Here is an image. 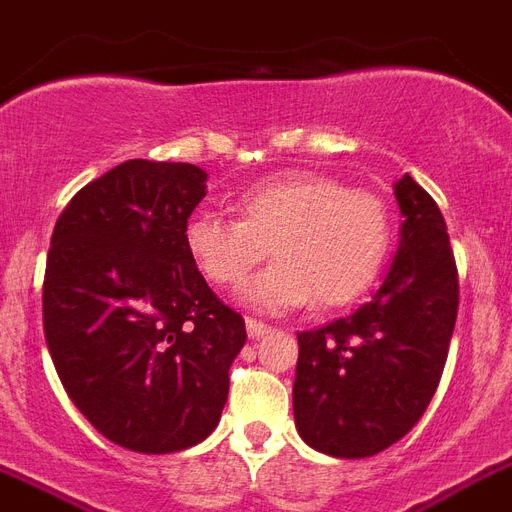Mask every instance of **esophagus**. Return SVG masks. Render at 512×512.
<instances>
[{"mask_svg":"<svg viewBox=\"0 0 512 512\" xmlns=\"http://www.w3.org/2000/svg\"><path fill=\"white\" fill-rule=\"evenodd\" d=\"M270 326L263 321H255V318H247V334L249 339H260L263 334H268Z\"/></svg>","mask_w":512,"mask_h":512,"instance_id":"1","label":"esophagus"}]
</instances>
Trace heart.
Listing matches in <instances>:
<instances>
[{
    "label": "heart",
    "instance_id": "1",
    "mask_svg": "<svg viewBox=\"0 0 512 512\" xmlns=\"http://www.w3.org/2000/svg\"><path fill=\"white\" fill-rule=\"evenodd\" d=\"M239 220L191 215L184 247L215 286H236L265 255L276 263L244 289L257 310H294L307 302L342 307L363 297L392 247L389 205L371 189H344L321 173L257 181L234 202Z\"/></svg>",
    "mask_w": 512,
    "mask_h": 512
}]
</instances>
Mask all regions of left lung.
Returning <instances> with one entry per match:
<instances>
[{
	"mask_svg": "<svg viewBox=\"0 0 512 512\" xmlns=\"http://www.w3.org/2000/svg\"><path fill=\"white\" fill-rule=\"evenodd\" d=\"M400 249L371 302L302 331L294 423L313 450L371 458L426 413L458 318V265L442 210L410 176L394 184Z\"/></svg>",
	"mask_w": 512,
	"mask_h": 512,
	"instance_id": "1",
	"label": "left lung"
}]
</instances>
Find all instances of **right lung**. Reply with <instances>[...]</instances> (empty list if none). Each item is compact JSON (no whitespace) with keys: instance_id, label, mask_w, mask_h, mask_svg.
<instances>
[{"instance_id":"add662e5","label":"right lung","mask_w":512,"mask_h":512,"mask_svg":"<svg viewBox=\"0 0 512 512\" xmlns=\"http://www.w3.org/2000/svg\"><path fill=\"white\" fill-rule=\"evenodd\" d=\"M205 181L189 162H120L52 231L41 305L57 376L99 434L144 455L213 434L247 339L184 247Z\"/></svg>"}]
</instances>
